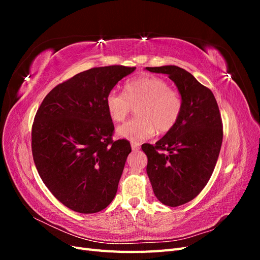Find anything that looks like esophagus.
I'll return each mask as SVG.
<instances>
[{
    "instance_id": "obj_1",
    "label": "esophagus",
    "mask_w": 260,
    "mask_h": 260,
    "mask_svg": "<svg viewBox=\"0 0 260 260\" xmlns=\"http://www.w3.org/2000/svg\"><path fill=\"white\" fill-rule=\"evenodd\" d=\"M140 146L141 144L139 142H131V148L133 151H138V149H140Z\"/></svg>"
}]
</instances>
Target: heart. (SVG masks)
<instances>
[{"label": "heart", "mask_w": 260, "mask_h": 260, "mask_svg": "<svg viewBox=\"0 0 260 260\" xmlns=\"http://www.w3.org/2000/svg\"><path fill=\"white\" fill-rule=\"evenodd\" d=\"M109 117L116 122L122 121L137 106L138 117L118 127L121 138L141 141L151 138L156 130L166 133L174 129L183 111L181 94L171 89L169 83L158 77L143 76L125 84V94L111 90L106 95Z\"/></svg>", "instance_id": "heart-1"}]
</instances>
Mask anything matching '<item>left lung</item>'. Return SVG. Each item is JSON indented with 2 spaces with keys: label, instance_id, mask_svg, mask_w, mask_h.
Returning <instances> with one entry per match:
<instances>
[{
  "label": "left lung",
  "instance_id": "8db88e82",
  "mask_svg": "<svg viewBox=\"0 0 260 260\" xmlns=\"http://www.w3.org/2000/svg\"><path fill=\"white\" fill-rule=\"evenodd\" d=\"M146 69L168 75L183 100L174 129L155 145H142L155 196L177 207L195 199L212 175L222 144L221 116L212 92L186 70L174 65Z\"/></svg>",
  "mask_w": 260,
  "mask_h": 260
}]
</instances>
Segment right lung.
Here are the masks:
<instances>
[{
  "label": "right lung",
  "instance_id": "right-lung-1",
  "mask_svg": "<svg viewBox=\"0 0 260 260\" xmlns=\"http://www.w3.org/2000/svg\"><path fill=\"white\" fill-rule=\"evenodd\" d=\"M136 67H95L59 83L39 107L31 148L44 184L61 204L94 214L114 200L131 146L113 141L106 95Z\"/></svg>",
  "mask_w": 260,
  "mask_h": 260
}]
</instances>
